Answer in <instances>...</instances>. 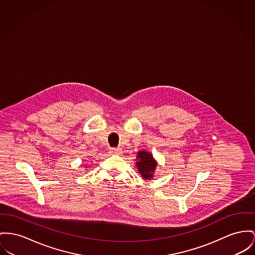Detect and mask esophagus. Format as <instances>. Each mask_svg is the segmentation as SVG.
I'll return each instance as SVG.
<instances>
[{
  "instance_id": "1",
  "label": "esophagus",
  "mask_w": 255,
  "mask_h": 255,
  "mask_svg": "<svg viewBox=\"0 0 255 255\" xmlns=\"http://www.w3.org/2000/svg\"><path fill=\"white\" fill-rule=\"evenodd\" d=\"M110 153L112 154H120L122 153V150L120 148H111L110 149Z\"/></svg>"
}]
</instances>
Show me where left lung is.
I'll use <instances>...</instances> for the list:
<instances>
[{
	"instance_id": "left-lung-1",
	"label": "left lung",
	"mask_w": 255,
	"mask_h": 255,
	"mask_svg": "<svg viewBox=\"0 0 255 255\" xmlns=\"http://www.w3.org/2000/svg\"><path fill=\"white\" fill-rule=\"evenodd\" d=\"M136 167L143 179L150 180L153 177V172L157 165L153 154L146 151H139L136 155Z\"/></svg>"
}]
</instances>
